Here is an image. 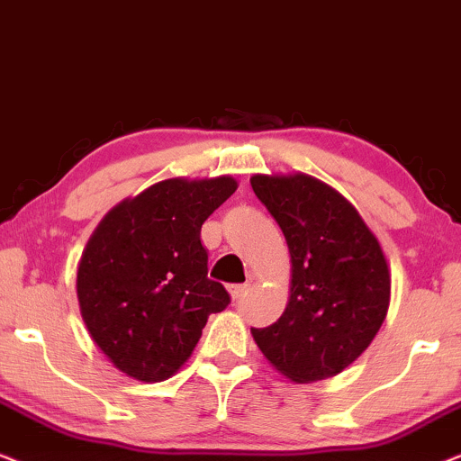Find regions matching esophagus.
Returning a JSON list of instances; mask_svg holds the SVG:
<instances>
[{"label":"esophagus","instance_id":"34e87169","mask_svg":"<svg viewBox=\"0 0 461 461\" xmlns=\"http://www.w3.org/2000/svg\"><path fill=\"white\" fill-rule=\"evenodd\" d=\"M245 292H249V283H243V285H230V287H229V294H230L232 300L241 298V295H243Z\"/></svg>","mask_w":461,"mask_h":461}]
</instances>
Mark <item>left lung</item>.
Instances as JSON below:
<instances>
[{"label": "left lung", "instance_id": "8db88e82", "mask_svg": "<svg viewBox=\"0 0 461 461\" xmlns=\"http://www.w3.org/2000/svg\"><path fill=\"white\" fill-rule=\"evenodd\" d=\"M249 182L292 258L285 312L270 327L251 330L254 342L295 384L342 374L388 314L386 254L357 207L319 178L254 174Z\"/></svg>", "mask_w": 461, "mask_h": 461}]
</instances>
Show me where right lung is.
I'll return each mask as SVG.
<instances>
[{
	"label": "right lung",
	"mask_w": 461,
	"mask_h": 461,
	"mask_svg": "<svg viewBox=\"0 0 461 461\" xmlns=\"http://www.w3.org/2000/svg\"><path fill=\"white\" fill-rule=\"evenodd\" d=\"M232 176L167 178L100 220L77 267L81 319L94 344L138 382H163L193 355L212 312L229 306L207 276L201 226L232 193Z\"/></svg>",
	"instance_id": "right-lung-1"
}]
</instances>
